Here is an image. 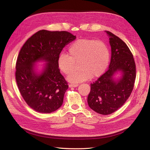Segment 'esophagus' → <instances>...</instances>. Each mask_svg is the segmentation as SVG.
I'll return each instance as SVG.
<instances>
[{"mask_svg": "<svg viewBox=\"0 0 150 150\" xmlns=\"http://www.w3.org/2000/svg\"><path fill=\"white\" fill-rule=\"evenodd\" d=\"M78 86H79V84H70L69 85V88H72V87L76 88V87H78Z\"/></svg>", "mask_w": 150, "mask_h": 150, "instance_id": "obj_1", "label": "esophagus"}]
</instances>
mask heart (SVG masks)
Returning a JSON list of instances; mask_svg holds the SVG:
<instances>
[{
    "label": "heart",
    "mask_w": 150,
    "mask_h": 150,
    "mask_svg": "<svg viewBox=\"0 0 150 150\" xmlns=\"http://www.w3.org/2000/svg\"><path fill=\"white\" fill-rule=\"evenodd\" d=\"M69 55L61 54L58 58L59 69L70 74L80 62V69L67 77V80L78 83L101 76L108 67L110 52L106 43L94 39H81L72 43L69 48Z\"/></svg>",
    "instance_id": "obj_1"
}]
</instances>
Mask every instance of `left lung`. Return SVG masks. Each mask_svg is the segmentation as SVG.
<instances>
[{
	"instance_id": "8db88e82",
	"label": "left lung",
	"mask_w": 150,
	"mask_h": 150,
	"mask_svg": "<svg viewBox=\"0 0 150 150\" xmlns=\"http://www.w3.org/2000/svg\"><path fill=\"white\" fill-rule=\"evenodd\" d=\"M105 32L111 47L110 64L105 73L91 84L88 103L95 112L107 115L118 110L129 97L136 78V65L126 43L111 32ZM117 72L121 76L116 79Z\"/></svg>"
}]
</instances>
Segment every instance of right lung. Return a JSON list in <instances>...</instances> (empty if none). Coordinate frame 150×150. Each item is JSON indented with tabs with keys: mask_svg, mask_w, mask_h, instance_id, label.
Instances as JSON below:
<instances>
[{
	"mask_svg": "<svg viewBox=\"0 0 150 150\" xmlns=\"http://www.w3.org/2000/svg\"><path fill=\"white\" fill-rule=\"evenodd\" d=\"M76 38L69 32L41 30L21 48L16 65V82L22 98L35 111L50 113L62 106L68 85L57 60L62 49ZM39 61L46 62L40 72L34 66Z\"/></svg>",
	"mask_w": 150,
	"mask_h": 150,
	"instance_id": "1",
	"label": "right lung"
}]
</instances>
